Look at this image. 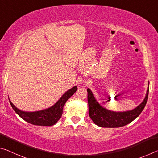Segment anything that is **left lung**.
Segmentation results:
<instances>
[{"instance_id":"1","label":"left lung","mask_w":158,"mask_h":158,"mask_svg":"<svg viewBox=\"0 0 158 158\" xmlns=\"http://www.w3.org/2000/svg\"><path fill=\"white\" fill-rule=\"evenodd\" d=\"M88 92L89 114L92 121L98 127L105 128H117L125 126L139 116L146 106L149 92V82L146 96L140 105L131 110L115 112L107 110L97 101L90 89Z\"/></svg>"}]
</instances>
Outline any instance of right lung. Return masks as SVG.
Masks as SVG:
<instances>
[{
	"instance_id": "1",
	"label": "right lung",
	"mask_w": 158,
	"mask_h": 158,
	"mask_svg": "<svg viewBox=\"0 0 158 158\" xmlns=\"http://www.w3.org/2000/svg\"><path fill=\"white\" fill-rule=\"evenodd\" d=\"M77 87L75 86L72 89H69L62 95L60 98L57 101L53 106L48 107V108L42 110L35 111V112H26L22 111L21 110L17 108L15 106L9 99L12 109L15 112L29 123L37 125V126H52L56 124L57 121L62 117L63 107L66 101L68 100L75 92L77 91Z\"/></svg>"
}]
</instances>
